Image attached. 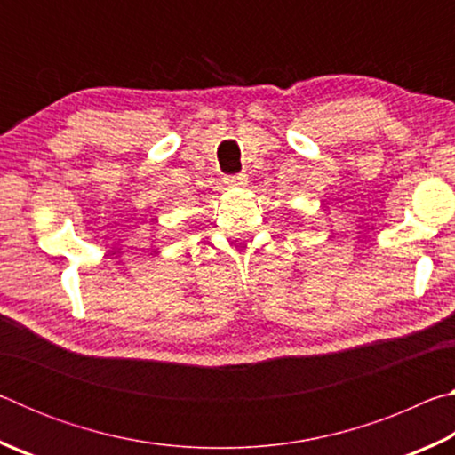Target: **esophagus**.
Wrapping results in <instances>:
<instances>
[{"label": "esophagus", "mask_w": 455, "mask_h": 455, "mask_svg": "<svg viewBox=\"0 0 455 455\" xmlns=\"http://www.w3.org/2000/svg\"><path fill=\"white\" fill-rule=\"evenodd\" d=\"M227 182H228V184H233V187H244V184H246V174H244V172H241V174H233V176H228Z\"/></svg>", "instance_id": "1"}]
</instances>
